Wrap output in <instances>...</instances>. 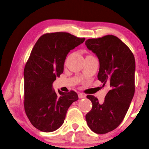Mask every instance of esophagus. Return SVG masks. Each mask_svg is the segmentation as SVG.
<instances>
[{
	"label": "esophagus",
	"mask_w": 149,
	"mask_h": 149,
	"mask_svg": "<svg viewBox=\"0 0 149 149\" xmlns=\"http://www.w3.org/2000/svg\"><path fill=\"white\" fill-rule=\"evenodd\" d=\"M78 97H79V99H82V98H85L86 96L85 95V94H83L82 93H79V94H78Z\"/></svg>",
	"instance_id": "1"
}]
</instances>
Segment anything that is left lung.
I'll use <instances>...</instances> for the list:
<instances>
[{"instance_id": "8db88e82", "label": "left lung", "mask_w": 149, "mask_h": 149, "mask_svg": "<svg viewBox=\"0 0 149 149\" xmlns=\"http://www.w3.org/2000/svg\"><path fill=\"white\" fill-rule=\"evenodd\" d=\"M85 45L98 58V80L103 86L105 84L110 86L103 103L94 96H86L93 107L85 116L86 121L96 134H106L119 126L133 99L135 58L129 47L113 35L88 39Z\"/></svg>"}]
</instances>
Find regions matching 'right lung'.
I'll return each instance as SVG.
<instances>
[{
	"mask_svg": "<svg viewBox=\"0 0 149 149\" xmlns=\"http://www.w3.org/2000/svg\"><path fill=\"white\" fill-rule=\"evenodd\" d=\"M85 40L68 32L42 35L32 49L24 69V107L35 128L51 132L64 123L67 111L78 100L71 91L56 93L53 83L64 71V64L70 50Z\"/></svg>",
	"mask_w": 149,
	"mask_h": 149,
	"instance_id": "add662e5",
	"label": "right lung"
}]
</instances>
